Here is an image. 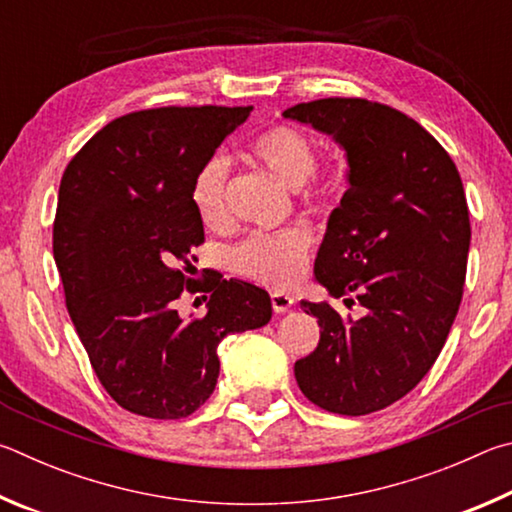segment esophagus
Wrapping results in <instances>:
<instances>
[{"instance_id":"esophagus-1","label":"esophagus","mask_w":512,"mask_h":512,"mask_svg":"<svg viewBox=\"0 0 512 512\" xmlns=\"http://www.w3.org/2000/svg\"><path fill=\"white\" fill-rule=\"evenodd\" d=\"M292 303H294V299L290 297V294H285V292H272V308H274V312H288L290 308H292Z\"/></svg>"}]
</instances>
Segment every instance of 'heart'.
<instances>
[{"instance_id": "b5f03b06", "label": "heart", "mask_w": 512, "mask_h": 512, "mask_svg": "<svg viewBox=\"0 0 512 512\" xmlns=\"http://www.w3.org/2000/svg\"><path fill=\"white\" fill-rule=\"evenodd\" d=\"M249 155L288 188L306 186V200L317 206L335 202L342 188V177L335 168L312 175L315 143L292 125H274L258 134L249 146ZM227 182L229 166L222 157H211L195 177L191 200L206 227H222L229 218ZM310 249L312 233L303 227L254 233L231 251V267L267 288H290L306 272Z\"/></svg>"}]
</instances>
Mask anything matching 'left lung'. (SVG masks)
Wrapping results in <instances>:
<instances>
[{"instance_id": "8db88e82", "label": "left lung", "mask_w": 512, "mask_h": 512, "mask_svg": "<svg viewBox=\"0 0 512 512\" xmlns=\"http://www.w3.org/2000/svg\"><path fill=\"white\" fill-rule=\"evenodd\" d=\"M346 150L348 191L330 213L315 279L346 306L301 301L319 344L294 364L317 407L366 416L432 369L461 306L470 213L452 157L423 125L366 98H319L283 112Z\"/></svg>"}]
</instances>
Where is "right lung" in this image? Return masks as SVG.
Here are the masks:
<instances>
[{
	"mask_svg": "<svg viewBox=\"0 0 512 512\" xmlns=\"http://www.w3.org/2000/svg\"><path fill=\"white\" fill-rule=\"evenodd\" d=\"M254 107H155L98 130L60 179L53 220L65 303L96 378L132 414L177 420L211 398L218 344L272 319L270 294L211 274L191 279L204 242L193 182ZM184 291H209L182 320Z\"/></svg>",
	"mask_w": 512,
	"mask_h": 512,
	"instance_id": "right-lung-1",
	"label": "right lung"
}]
</instances>
